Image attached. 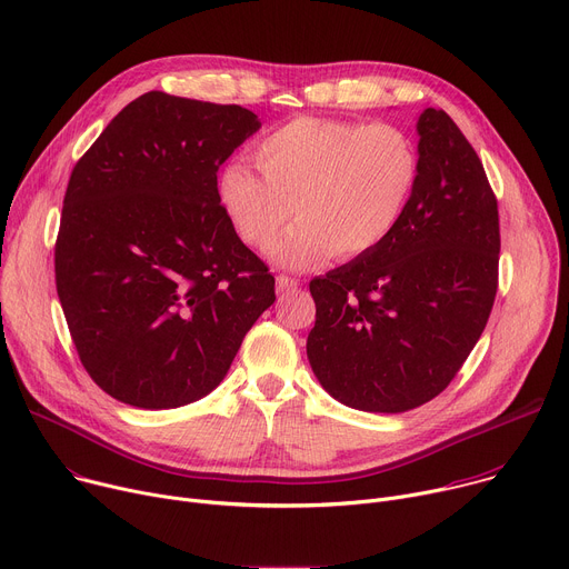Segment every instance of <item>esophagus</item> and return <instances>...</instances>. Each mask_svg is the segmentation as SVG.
Listing matches in <instances>:
<instances>
[{
  "mask_svg": "<svg viewBox=\"0 0 569 569\" xmlns=\"http://www.w3.org/2000/svg\"><path fill=\"white\" fill-rule=\"evenodd\" d=\"M297 286H299V279H295V277H288V274H279L277 277V292H288V290H292Z\"/></svg>",
  "mask_w": 569,
  "mask_h": 569,
  "instance_id": "obj_1",
  "label": "esophagus"
}]
</instances>
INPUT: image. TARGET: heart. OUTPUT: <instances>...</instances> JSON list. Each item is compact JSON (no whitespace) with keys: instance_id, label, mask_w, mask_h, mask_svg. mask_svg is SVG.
Wrapping results in <instances>:
<instances>
[{"instance_id":"1","label":"heart","mask_w":569,"mask_h":569,"mask_svg":"<svg viewBox=\"0 0 569 569\" xmlns=\"http://www.w3.org/2000/svg\"><path fill=\"white\" fill-rule=\"evenodd\" d=\"M264 174L229 166L220 179V201L236 233L268 249L297 216L299 224L272 256L290 268L333 258L363 256L381 244L416 190L418 149L388 122L299 118L253 149Z\"/></svg>"}]
</instances>
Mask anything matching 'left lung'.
Listing matches in <instances>:
<instances>
[{
    "mask_svg": "<svg viewBox=\"0 0 569 569\" xmlns=\"http://www.w3.org/2000/svg\"><path fill=\"white\" fill-rule=\"evenodd\" d=\"M418 133V183L392 233L308 286V360L358 410L403 412L438 397L481 338L499 286V211L481 159L445 111L427 109Z\"/></svg>",
    "mask_w": 569,
    "mask_h": 569,
    "instance_id": "1",
    "label": "left lung"
}]
</instances>
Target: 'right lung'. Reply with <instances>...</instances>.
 I'll list each match as a JSON object with an SVG mask.
<instances>
[{
    "mask_svg": "<svg viewBox=\"0 0 569 569\" xmlns=\"http://www.w3.org/2000/svg\"><path fill=\"white\" fill-rule=\"evenodd\" d=\"M258 127L238 104L151 90L77 161L57 292L81 366L113 399L163 410L209 395L274 303L270 268L218 192L220 166Z\"/></svg>",
    "mask_w": 569,
    "mask_h": 569,
    "instance_id": "obj_1",
    "label": "right lung"
}]
</instances>
